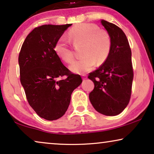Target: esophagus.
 <instances>
[{"label":"esophagus","instance_id":"esophagus-1","mask_svg":"<svg viewBox=\"0 0 154 154\" xmlns=\"http://www.w3.org/2000/svg\"><path fill=\"white\" fill-rule=\"evenodd\" d=\"M82 78H83V80H85V79H87L88 76L86 75H82Z\"/></svg>","mask_w":154,"mask_h":154}]
</instances>
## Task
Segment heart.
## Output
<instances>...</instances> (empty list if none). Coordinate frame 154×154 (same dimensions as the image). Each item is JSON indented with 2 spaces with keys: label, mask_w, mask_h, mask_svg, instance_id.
Listing matches in <instances>:
<instances>
[{
  "label": "heart",
  "mask_w": 154,
  "mask_h": 154,
  "mask_svg": "<svg viewBox=\"0 0 154 154\" xmlns=\"http://www.w3.org/2000/svg\"><path fill=\"white\" fill-rule=\"evenodd\" d=\"M69 35L73 43L83 44L81 54L83 55L70 66L74 73L83 74L90 71L97 64H102L109 57L111 49L110 35L105 30L100 29L97 25L91 23H81L69 31ZM54 51L59 57L71 64L75 59V54L68 40L62 36L55 44Z\"/></svg>",
  "instance_id": "obj_1"
}]
</instances>
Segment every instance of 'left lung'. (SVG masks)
<instances>
[{
  "instance_id": "obj_1",
  "label": "left lung",
  "mask_w": 154,
  "mask_h": 154,
  "mask_svg": "<svg viewBox=\"0 0 154 154\" xmlns=\"http://www.w3.org/2000/svg\"><path fill=\"white\" fill-rule=\"evenodd\" d=\"M101 23L110 35L111 49L104 64L88 75L94 84L89 98L97 111L113 116L121 113L130 102L133 80L132 52L121 28L103 20Z\"/></svg>"
}]
</instances>
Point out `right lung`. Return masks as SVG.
Here are the masks:
<instances>
[{
	"instance_id": "1",
	"label": "right lung",
	"mask_w": 154,
	"mask_h": 154,
	"mask_svg": "<svg viewBox=\"0 0 154 154\" xmlns=\"http://www.w3.org/2000/svg\"><path fill=\"white\" fill-rule=\"evenodd\" d=\"M71 25L36 27L26 36L19 54L20 81L27 101L48 121L64 116L71 94L82 83L81 75L71 73L54 51L57 41Z\"/></svg>"
}]
</instances>
